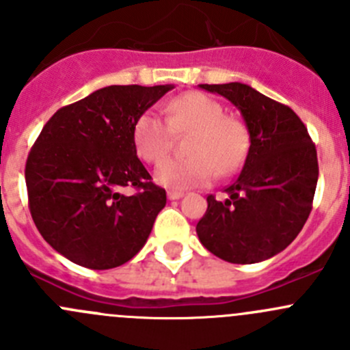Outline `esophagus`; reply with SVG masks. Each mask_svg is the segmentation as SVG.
<instances>
[{"label": "esophagus", "instance_id": "34e87169", "mask_svg": "<svg viewBox=\"0 0 350 350\" xmlns=\"http://www.w3.org/2000/svg\"><path fill=\"white\" fill-rule=\"evenodd\" d=\"M185 196V193L183 191H167V198L169 200H179V198Z\"/></svg>", "mask_w": 350, "mask_h": 350}]
</instances>
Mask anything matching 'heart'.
Instances as JSON below:
<instances>
[{"mask_svg": "<svg viewBox=\"0 0 350 350\" xmlns=\"http://www.w3.org/2000/svg\"><path fill=\"white\" fill-rule=\"evenodd\" d=\"M167 118L147 109L133 126V144L140 159L155 162L171 149L176 135H189L186 159H164L154 169V181L171 191L203 186L213 172L227 176L237 171L249 150L245 125L213 98L186 93L165 105Z\"/></svg>", "mask_w": 350, "mask_h": 350, "instance_id": "b5f03b06", "label": "heart"}]
</instances>
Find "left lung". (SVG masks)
I'll return each instance as SVG.
<instances>
[{"mask_svg":"<svg viewBox=\"0 0 350 350\" xmlns=\"http://www.w3.org/2000/svg\"><path fill=\"white\" fill-rule=\"evenodd\" d=\"M230 101L249 132V152L228 198L208 196L196 225L204 249L232 264H256L284 250L301 232L319 181L317 149L291 108L249 84H200Z\"/></svg>","mask_w":350,"mask_h":350,"instance_id":"obj_1","label":"left lung"}]
</instances>
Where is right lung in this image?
I'll use <instances>...</instances> for the list:
<instances>
[{
	"instance_id": "add662e5",
	"label": "right lung",
	"mask_w": 350,
	"mask_h": 350,
	"mask_svg": "<svg viewBox=\"0 0 350 350\" xmlns=\"http://www.w3.org/2000/svg\"><path fill=\"white\" fill-rule=\"evenodd\" d=\"M172 88H101L57 109L42 129L25 167L30 213L70 262L111 269L146 245L165 191L137 157L133 126ZM123 185L143 191L125 197Z\"/></svg>"
}]
</instances>
